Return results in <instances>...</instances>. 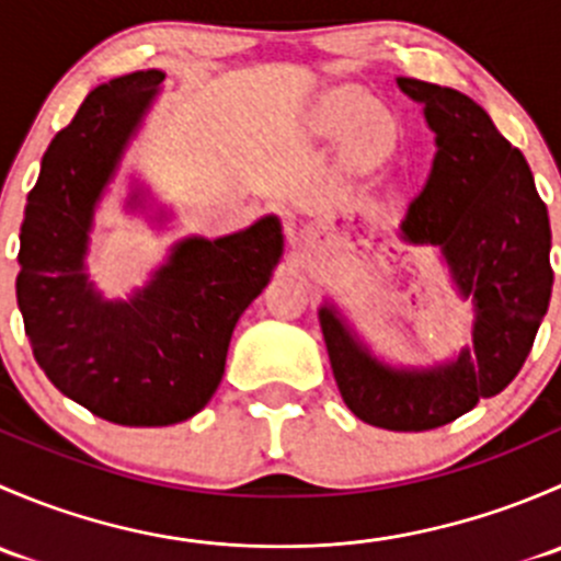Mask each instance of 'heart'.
I'll list each match as a JSON object with an SVG mask.
<instances>
[{"label":"heart","mask_w":561,"mask_h":561,"mask_svg":"<svg viewBox=\"0 0 561 561\" xmlns=\"http://www.w3.org/2000/svg\"><path fill=\"white\" fill-rule=\"evenodd\" d=\"M312 124L320 135H347L350 157L355 162L382 160L396 144V127L386 116H380V105L366 92L355 87H333L320 94L314 103Z\"/></svg>","instance_id":"b5f03b06"}]
</instances>
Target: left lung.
Here are the masks:
<instances>
[{"instance_id": "obj_1", "label": "left lung", "mask_w": 561, "mask_h": 561, "mask_svg": "<svg viewBox=\"0 0 561 561\" xmlns=\"http://www.w3.org/2000/svg\"><path fill=\"white\" fill-rule=\"evenodd\" d=\"M437 135L432 175L410 203L401 239L439 247L458 296L472 298V347L432 369H393L333 307L320 328L344 404L388 432H428L496 396L522 371L551 301L548 208L524 154L467 94L396 78Z\"/></svg>"}]
</instances>
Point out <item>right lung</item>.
<instances>
[{
  "label": "right lung",
  "instance_id": "add662e5",
  "mask_svg": "<svg viewBox=\"0 0 561 561\" xmlns=\"http://www.w3.org/2000/svg\"><path fill=\"white\" fill-rule=\"evenodd\" d=\"M162 81L138 70L89 92L43 154L21 225L15 296L35 360L67 399L118 426H171L208 404L236 322L282 257L279 219L263 217L175 244L129 301L94 290L83 263L94 208Z\"/></svg>",
  "mask_w": 561,
  "mask_h": 561
}]
</instances>
